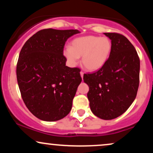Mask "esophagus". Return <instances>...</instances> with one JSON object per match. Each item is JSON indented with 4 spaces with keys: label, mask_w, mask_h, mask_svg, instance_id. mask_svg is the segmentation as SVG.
Wrapping results in <instances>:
<instances>
[{
    "label": "esophagus",
    "mask_w": 153,
    "mask_h": 153,
    "mask_svg": "<svg viewBox=\"0 0 153 153\" xmlns=\"http://www.w3.org/2000/svg\"><path fill=\"white\" fill-rule=\"evenodd\" d=\"M80 73V75H81V78H83V74H84V73H83V72L81 71Z\"/></svg>",
    "instance_id": "1"
}]
</instances>
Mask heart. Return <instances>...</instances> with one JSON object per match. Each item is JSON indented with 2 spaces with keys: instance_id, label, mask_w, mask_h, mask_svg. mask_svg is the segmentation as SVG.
Instances as JSON below:
<instances>
[{
  "instance_id": "obj_1",
  "label": "heart",
  "mask_w": 153,
  "mask_h": 153,
  "mask_svg": "<svg viewBox=\"0 0 153 153\" xmlns=\"http://www.w3.org/2000/svg\"><path fill=\"white\" fill-rule=\"evenodd\" d=\"M112 51V42L106 36H85L75 39L71 47L63 50V54L72 67L82 57V65L88 71H96L106 64Z\"/></svg>"
}]
</instances>
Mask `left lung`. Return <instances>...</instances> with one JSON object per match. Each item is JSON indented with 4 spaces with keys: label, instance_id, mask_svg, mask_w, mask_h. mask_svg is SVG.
Returning a JSON list of instances; mask_svg holds the SVG:
<instances>
[{
    "label": "left lung",
    "instance_id": "1",
    "mask_svg": "<svg viewBox=\"0 0 153 153\" xmlns=\"http://www.w3.org/2000/svg\"><path fill=\"white\" fill-rule=\"evenodd\" d=\"M111 40L112 51L106 64L84 74L89 86L87 96L94 115L105 120L124 114L136 98L140 83V62L127 38L118 33H104Z\"/></svg>",
    "mask_w": 153,
    "mask_h": 153
}]
</instances>
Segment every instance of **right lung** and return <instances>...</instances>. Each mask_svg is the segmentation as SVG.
<instances>
[{"label":"right lung","mask_w":153,"mask_h":153,"mask_svg":"<svg viewBox=\"0 0 153 153\" xmlns=\"http://www.w3.org/2000/svg\"><path fill=\"white\" fill-rule=\"evenodd\" d=\"M76 29L39 31L23 46L16 76L23 101L32 114L47 122L64 118L71 111L80 70L65 65V42Z\"/></svg>","instance_id":"obj_1"}]
</instances>
